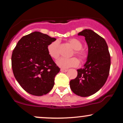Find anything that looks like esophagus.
I'll list each match as a JSON object with an SVG mask.
<instances>
[{
	"label": "esophagus",
	"mask_w": 123,
	"mask_h": 123,
	"mask_svg": "<svg viewBox=\"0 0 123 123\" xmlns=\"http://www.w3.org/2000/svg\"><path fill=\"white\" fill-rule=\"evenodd\" d=\"M61 71L62 72H67L68 70V69H62V68H61Z\"/></svg>",
	"instance_id": "34e87169"
}]
</instances>
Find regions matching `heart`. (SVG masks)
<instances>
[{"mask_svg": "<svg viewBox=\"0 0 123 123\" xmlns=\"http://www.w3.org/2000/svg\"><path fill=\"white\" fill-rule=\"evenodd\" d=\"M68 42L72 46V47L74 49V54L80 58L81 61L85 60L86 55L85 53L81 51L82 43L79 40L76 38H70L68 39ZM47 52L49 55L54 59H57L60 55V42L59 41H53L50 43L47 46ZM56 63L59 67L67 69L71 67H76L79 64V61L76 57H72L70 58H60L56 62Z\"/></svg>", "mask_w": 123, "mask_h": 123, "instance_id": "heart-1", "label": "heart"}]
</instances>
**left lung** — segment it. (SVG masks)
Here are the masks:
<instances>
[{"label":"left lung","mask_w":123,"mask_h":123,"mask_svg":"<svg viewBox=\"0 0 123 123\" xmlns=\"http://www.w3.org/2000/svg\"><path fill=\"white\" fill-rule=\"evenodd\" d=\"M85 37L88 47L87 60L84 68L78 69L77 76L70 81L72 92L81 97L96 93L105 83L109 76L111 56L103 38L90 29L78 34Z\"/></svg>","instance_id":"left-lung-1"}]
</instances>
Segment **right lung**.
Segmentation results:
<instances>
[{"mask_svg": "<svg viewBox=\"0 0 123 123\" xmlns=\"http://www.w3.org/2000/svg\"><path fill=\"white\" fill-rule=\"evenodd\" d=\"M55 38L39 31L23 37L17 43L11 57L12 68L22 88L32 95L48 93L54 85L60 68L49 55L47 46Z\"/></svg>", "mask_w": 123, "mask_h": 123, "instance_id": "1", "label": "right lung"}]
</instances>
